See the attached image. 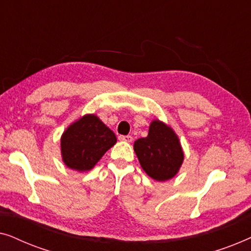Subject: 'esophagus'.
Listing matches in <instances>:
<instances>
[{
  "label": "esophagus",
  "mask_w": 251,
  "mask_h": 251,
  "mask_svg": "<svg viewBox=\"0 0 251 251\" xmlns=\"http://www.w3.org/2000/svg\"><path fill=\"white\" fill-rule=\"evenodd\" d=\"M119 139L122 140V142H126V143H131L133 138L131 136H120Z\"/></svg>",
  "instance_id": "34e87169"
}]
</instances>
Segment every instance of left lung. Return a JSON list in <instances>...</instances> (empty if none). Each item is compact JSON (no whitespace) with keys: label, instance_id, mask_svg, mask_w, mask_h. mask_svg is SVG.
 Instances as JSON below:
<instances>
[{"label":"left lung","instance_id":"obj_1","mask_svg":"<svg viewBox=\"0 0 251 251\" xmlns=\"http://www.w3.org/2000/svg\"><path fill=\"white\" fill-rule=\"evenodd\" d=\"M136 155L144 171L157 181H166L178 173L184 153L179 139L166 123L154 120L149 135L133 144Z\"/></svg>","mask_w":251,"mask_h":251}]
</instances>
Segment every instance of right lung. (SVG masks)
I'll list each match as a JSON object with an SVG mask.
<instances>
[{"label": "right lung", "mask_w": 251, "mask_h": 251, "mask_svg": "<svg viewBox=\"0 0 251 251\" xmlns=\"http://www.w3.org/2000/svg\"><path fill=\"white\" fill-rule=\"evenodd\" d=\"M116 143V136L98 116L88 114L68 126L60 139L64 163L76 171H88Z\"/></svg>", "instance_id": "right-lung-1"}]
</instances>
